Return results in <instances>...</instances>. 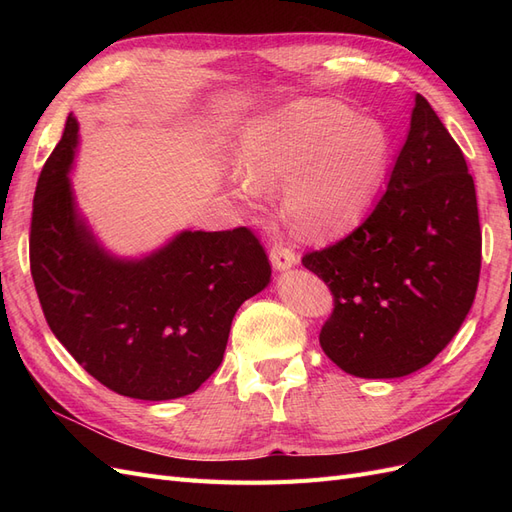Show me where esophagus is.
Returning a JSON list of instances; mask_svg holds the SVG:
<instances>
[{
    "instance_id": "obj_1",
    "label": "esophagus",
    "mask_w": 512,
    "mask_h": 512,
    "mask_svg": "<svg viewBox=\"0 0 512 512\" xmlns=\"http://www.w3.org/2000/svg\"><path fill=\"white\" fill-rule=\"evenodd\" d=\"M269 256H271L273 267L280 269V271L292 267L294 262H297V254H294L292 247H288L286 243H275V245L271 247V254H269Z\"/></svg>"
}]
</instances>
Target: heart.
<instances>
[{
    "label": "heart",
    "instance_id": "b5f03b06",
    "mask_svg": "<svg viewBox=\"0 0 512 512\" xmlns=\"http://www.w3.org/2000/svg\"><path fill=\"white\" fill-rule=\"evenodd\" d=\"M389 160L378 123L331 100H307L247 128L237 147L235 194L258 205L284 185V209L305 237L352 226L376 198Z\"/></svg>",
    "mask_w": 512,
    "mask_h": 512
}]
</instances>
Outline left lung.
I'll return each instance as SVG.
<instances>
[{"mask_svg":"<svg viewBox=\"0 0 512 512\" xmlns=\"http://www.w3.org/2000/svg\"><path fill=\"white\" fill-rule=\"evenodd\" d=\"M480 250L466 158L418 94L374 211L344 239L301 258L333 294L320 329L324 354L356 378H401L429 365L474 303Z\"/></svg>","mask_w":512,"mask_h":512,"instance_id":"left-lung-1","label":"left lung"}]
</instances>
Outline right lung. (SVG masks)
<instances>
[{"label":"right lung","instance_id":"right-lung-1","mask_svg":"<svg viewBox=\"0 0 512 512\" xmlns=\"http://www.w3.org/2000/svg\"><path fill=\"white\" fill-rule=\"evenodd\" d=\"M70 115L38 177L29 267L51 331L89 376L123 397L194 393L224 359L243 301L269 284L250 228L190 232L138 262L106 256L72 203Z\"/></svg>","mask_w":512,"mask_h":512}]
</instances>
